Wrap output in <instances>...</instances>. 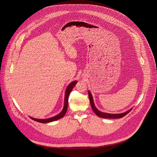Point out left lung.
<instances>
[{
  "label": "left lung",
  "mask_w": 157,
  "mask_h": 157,
  "mask_svg": "<svg viewBox=\"0 0 157 157\" xmlns=\"http://www.w3.org/2000/svg\"><path fill=\"white\" fill-rule=\"evenodd\" d=\"M88 96H89V98H90V103L91 108H92V110L94 111V112H95V113L100 118H109H109H111V119L121 118L124 117V116H125L132 109V108H131L130 109H129L128 111H127L126 112L121 113H109L101 112V111H99L97 108H96L95 104H94V102L93 97H92V95L90 90H88Z\"/></svg>",
  "instance_id": "obj_1"
}]
</instances>
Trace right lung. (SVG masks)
Here are the masks:
<instances>
[{"label": "right lung", "mask_w": 157, "mask_h": 157, "mask_svg": "<svg viewBox=\"0 0 157 157\" xmlns=\"http://www.w3.org/2000/svg\"><path fill=\"white\" fill-rule=\"evenodd\" d=\"M77 81H74L71 82L69 85L67 86L66 90H65V99H64V106L62 110V111L60 112L59 114H58L57 115L51 118H46V119H37V118H34L32 117H30L32 120H34L38 122H40V123H47V122H51L53 121H55L56 120H59L60 118H62V117H64V115H65L66 112L67 111V104H68V97L69 95L71 93V92L72 91V89L74 88V87L75 86V85L76 84Z\"/></svg>", "instance_id": "add662e5"}]
</instances>
